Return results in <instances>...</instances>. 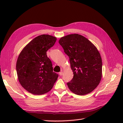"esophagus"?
<instances>
[{
    "label": "esophagus",
    "mask_w": 123,
    "mask_h": 123,
    "mask_svg": "<svg viewBox=\"0 0 123 123\" xmlns=\"http://www.w3.org/2000/svg\"><path fill=\"white\" fill-rule=\"evenodd\" d=\"M59 75H60L61 76H62V74H63V72L62 71V72H60L59 73Z\"/></svg>",
    "instance_id": "1"
}]
</instances>
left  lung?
Returning <instances> with one entry per match:
<instances>
[{"mask_svg":"<svg viewBox=\"0 0 123 123\" xmlns=\"http://www.w3.org/2000/svg\"><path fill=\"white\" fill-rule=\"evenodd\" d=\"M70 59L73 77L67 83L70 91L84 95L93 91L102 76V61L96 47L84 36L69 34L59 40Z\"/></svg>","mask_w":123,"mask_h":123,"instance_id":"8db88e82","label":"left lung"}]
</instances>
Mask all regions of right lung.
Segmentation results:
<instances>
[{"mask_svg":"<svg viewBox=\"0 0 123 123\" xmlns=\"http://www.w3.org/2000/svg\"><path fill=\"white\" fill-rule=\"evenodd\" d=\"M56 38L50 35H39L21 51L16 62V71L20 85L35 95L51 90L58 75L53 71L47 51L55 44Z\"/></svg>","mask_w":123,"mask_h":123,"instance_id":"obj_1","label":"right lung"}]
</instances>
